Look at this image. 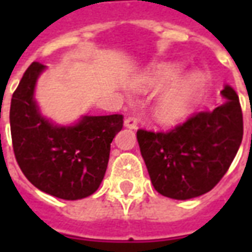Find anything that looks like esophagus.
I'll list each match as a JSON object with an SVG mask.
<instances>
[{"mask_svg":"<svg viewBox=\"0 0 252 252\" xmlns=\"http://www.w3.org/2000/svg\"><path fill=\"white\" fill-rule=\"evenodd\" d=\"M137 124H139V120L135 116H129V117H126V120H124V126L126 128H131V129H136Z\"/></svg>","mask_w":252,"mask_h":252,"instance_id":"34e87169","label":"esophagus"}]
</instances>
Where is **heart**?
<instances>
[{
	"label": "heart",
	"instance_id": "obj_1",
	"mask_svg": "<svg viewBox=\"0 0 252 252\" xmlns=\"http://www.w3.org/2000/svg\"><path fill=\"white\" fill-rule=\"evenodd\" d=\"M181 67L174 63L158 66L144 81V89H160L180 77ZM202 88V77L198 72H190L175 81L159 95L155 104V116L163 123H174L188 115Z\"/></svg>",
	"mask_w": 252,
	"mask_h": 252
}]
</instances>
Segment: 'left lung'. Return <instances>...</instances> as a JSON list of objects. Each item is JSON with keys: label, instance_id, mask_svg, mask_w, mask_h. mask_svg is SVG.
I'll use <instances>...</instances> for the list:
<instances>
[{"label": "left lung", "instance_id": "1", "mask_svg": "<svg viewBox=\"0 0 252 252\" xmlns=\"http://www.w3.org/2000/svg\"><path fill=\"white\" fill-rule=\"evenodd\" d=\"M213 110L195 112L167 132L137 131L140 153L155 190L174 200L202 195L220 182L243 139V113L236 92Z\"/></svg>", "mask_w": 252, "mask_h": 252}]
</instances>
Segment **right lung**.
I'll return each mask as SVG.
<instances>
[{
	"mask_svg": "<svg viewBox=\"0 0 252 252\" xmlns=\"http://www.w3.org/2000/svg\"><path fill=\"white\" fill-rule=\"evenodd\" d=\"M41 63L31 64L10 102V133L16 160L37 189L63 200L93 194L104 180L110 143L123 128V115L85 116L72 126H54L33 98Z\"/></svg>",
	"mask_w": 252,
	"mask_h": 252,
	"instance_id": "add662e5",
	"label": "right lung"
}]
</instances>
